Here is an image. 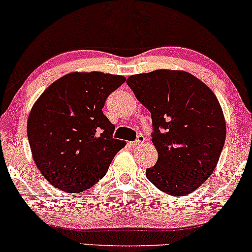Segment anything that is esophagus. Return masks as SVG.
<instances>
[{
    "mask_svg": "<svg viewBox=\"0 0 252 252\" xmlns=\"http://www.w3.org/2000/svg\"><path fill=\"white\" fill-rule=\"evenodd\" d=\"M144 141H145V137H144L143 134H139L137 137V139H135V141L132 143V145H140V144H143Z\"/></svg>",
    "mask_w": 252,
    "mask_h": 252,
    "instance_id": "1",
    "label": "esophagus"
}]
</instances>
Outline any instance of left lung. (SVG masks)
Returning <instances> with one entry per match:
<instances>
[{
	"label": "left lung",
	"instance_id": "8db88e82",
	"mask_svg": "<svg viewBox=\"0 0 252 252\" xmlns=\"http://www.w3.org/2000/svg\"><path fill=\"white\" fill-rule=\"evenodd\" d=\"M151 113L157 163L146 177L163 193H193L216 169L225 144L226 121L217 96L182 70H155L127 78Z\"/></svg>",
	"mask_w": 252,
	"mask_h": 252
}]
</instances>
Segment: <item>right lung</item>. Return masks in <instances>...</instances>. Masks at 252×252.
Instances as JSON below:
<instances>
[{"mask_svg":"<svg viewBox=\"0 0 252 252\" xmlns=\"http://www.w3.org/2000/svg\"><path fill=\"white\" fill-rule=\"evenodd\" d=\"M126 78L98 71L70 72L33 104L27 137L39 171L53 187L81 193L106 175L126 143L103 114L104 101Z\"/></svg>","mask_w":252,"mask_h":252,"instance_id":"obj_1","label":"right lung"}]
</instances>
